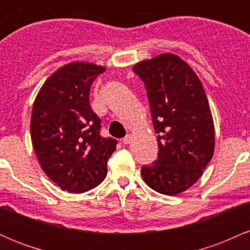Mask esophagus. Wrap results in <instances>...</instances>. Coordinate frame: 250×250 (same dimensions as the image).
<instances>
[{
  "label": "esophagus",
  "mask_w": 250,
  "mask_h": 250,
  "mask_svg": "<svg viewBox=\"0 0 250 250\" xmlns=\"http://www.w3.org/2000/svg\"><path fill=\"white\" fill-rule=\"evenodd\" d=\"M130 141H131V135H127V136H125L122 139V142L125 143V145H129V143H130Z\"/></svg>",
  "instance_id": "esophagus-1"
}]
</instances>
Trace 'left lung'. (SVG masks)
Listing matches in <instances>:
<instances>
[{"mask_svg": "<svg viewBox=\"0 0 250 250\" xmlns=\"http://www.w3.org/2000/svg\"><path fill=\"white\" fill-rule=\"evenodd\" d=\"M145 83L157 134V160L143 166V180L165 195L187 190L200 179L214 154L213 116L201 81L174 54L134 65Z\"/></svg>", "mask_w": 250, "mask_h": 250, "instance_id": "8db88e82", "label": "left lung"}]
</instances>
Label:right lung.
<instances>
[{"mask_svg": "<svg viewBox=\"0 0 250 250\" xmlns=\"http://www.w3.org/2000/svg\"><path fill=\"white\" fill-rule=\"evenodd\" d=\"M105 68L73 62L57 69L40 89L33 105L30 135L47 176L62 190L84 193L107 175L117 141L100 135L101 120L89 103L90 85Z\"/></svg>", "mask_w": 250, "mask_h": 250, "instance_id": "add662e5", "label": "right lung"}]
</instances>
